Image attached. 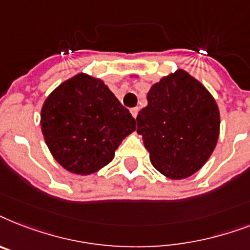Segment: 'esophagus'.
<instances>
[{
	"label": "esophagus",
	"instance_id": "1",
	"mask_svg": "<svg viewBox=\"0 0 250 250\" xmlns=\"http://www.w3.org/2000/svg\"><path fill=\"white\" fill-rule=\"evenodd\" d=\"M138 111H139V108H138V107H134V108H131V109H130V113H131V116H133V117H134V119H137Z\"/></svg>",
	"mask_w": 250,
	"mask_h": 250
}]
</instances>
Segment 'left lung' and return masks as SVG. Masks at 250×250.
<instances>
[{"label": "left lung", "mask_w": 250, "mask_h": 250, "mask_svg": "<svg viewBox=\"0 0 250 250\" xmlns=\"http://www.w3.org/2000/svg\"><path fill=\"white\" fill-rule=\"evenodd\" d=\"M137 116L151 163L170 179L200 170L219 137V109L207 87L183 69L153 83Z\"/></svg>", "instance_id": "8db88e82"}]
</instances>
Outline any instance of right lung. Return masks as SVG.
<instances>
[{
	"label": "right lung",
	"instance_id": "right-lung-1",
	"mask_svg": "<svg viewBox=\"0 0 250 250\" xmlns=\"http://www.w3.org/2000/svg\"><path fill=\"white\" fill-rule=\"evenodd\" d=\"M41 130L65 170L89 175L112 161L135 120L102 80L79 73L46 98Z\"/></svg>",
	"mask_w": 250,
	"mask_h": 250
}]
</instances>
